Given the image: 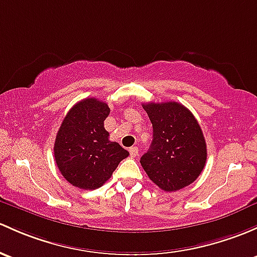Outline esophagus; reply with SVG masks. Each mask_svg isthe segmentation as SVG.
Listing matches in <instances>:
<instances>
[{"label": "esophagus", "mask_w": 257, "mask_h": 257, "mask_svg": "<svg viewBox=\"0 0 257 257\" xmlns=\"http://www.w3.org/2000/svg\"><path fill=\"white\" fill-rule=\"evenodd\" d=\"M129 154H131V158H136V156H138V148L132 147L131 149H129Z\"/></svg>", "instance_id": "34e87169"}]
</instances>
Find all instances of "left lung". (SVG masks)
Returning <instances> with one entry per match:
<instances>
[{"mask_svg":"<svg viewBox=\"0 0 257 257\" xmlns=\"http://www.w3.org/2000/svg\"><path fill=\"white\" fill-rule=\"evenodd\" d=\"M143 108L153 124V143L140 159L143 169L166 192L191 185L207 160V144L198 121L177 102H149Z\"/></svg>","mask_w":257,"mask_h":257,"instance_id":"left-lung-1","label":"left lung"}]
</instances>
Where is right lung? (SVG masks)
Listing matches in <instances>:
<instances>
[{
  "instance_id": "right-lung-1",
  "label": "right lung",
  "mask_w": 257,
  "mask_h": 257,
  "mask_svg": "<svg viewBox=\"0 0 257 257\" xmlns=\"http://www.w3.org/2000/svg\"><path fill=\"white\" fill-rule=\"evenodd\" d=\"M110 109L97 98H85L67 112L54 144L55 163L65 180L81 190H96L112 176L129 153L110 142L104 119Z\"/></svg>"
}]
</instances>
